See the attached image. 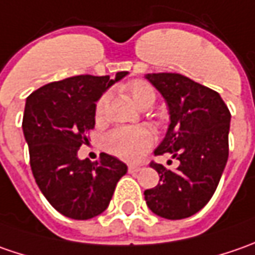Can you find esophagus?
Wrapping results in <instances>:
<instances>
[{
    "mask_svg": "<svg viewBox=\"0 0 255 255\" xmlns=\"http://www.w3.org/2000/svg\"><path fill=\"white\" fill-rule=\"evenodd\" d=\"M129 173H137V171L142 170V167L140 166H134V164H129Z\"/></svg>",
    "mask_w": 255,
    "mask_h": 255,
    "instance_id": "obj_1",
    "label": "esophagus"
}]
</instances>
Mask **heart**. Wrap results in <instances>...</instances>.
Returning <instances> with one entry per match:
<instances>
[{
	"label": "heart",
	"mask_w": 255,
	"mask_h": 255,
	"mask_svg": "<svg viewBox=\"0 0 255 255\" xmlns=\"http://www.w3.org/2000/svg\"><path fill=\"white\" fill-rule=\"evenodd\" d=\"M128 92L137 108H150L156 99L152 86L142 81H133L128 85ZM108 98L103 95L95 105L96 121H102L106 111ZM153 136L146 128H121L115 129L105 137V146L109 152L126 162H139L150 149Z\"/></svg>",
	"instance_id": "heart-1"
}]
</instances>
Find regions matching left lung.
<instances>
[{"label":"left lung","mask_w":255,"mask_h":255,"mask_svg":"<svg viewBox=\"0 0 255 255\" xmlns=\"http://www.w3.org/2000/svg\"><path fill=\"white\" fill-rule=\"evenodd\" d=\"M162 93L170 125L154 154L170 153L180 164L169 170L150 163L160 183L144 190L150 210L167 220H180L200 211L213 197L229 159L231 115L216 91L180 74H147Z\"/></svg>","instance_id":"obj_1"}]
</instances>
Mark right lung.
Instances as JSON below:
<instances>
[{
	"mask_svg": "<svg viewBox=\"0 0 255 255\" xmlns=\"http://www.w3.org/2000/svg\"><path fill=\"white\" fill-rule=\"evenodd\" d=\"M128 72L78 75L51 82L26 98L22 129L35 181L55 210L74 220H89L108 209L128 166L101 153L98 162L81 160L78 150L95 128V105Z\"/></svg>",
	"mask_w": 255,
	"mask_h": 255,
	"instance_id": "obj_1",
	"label": "right lung"
}]
</instances>
